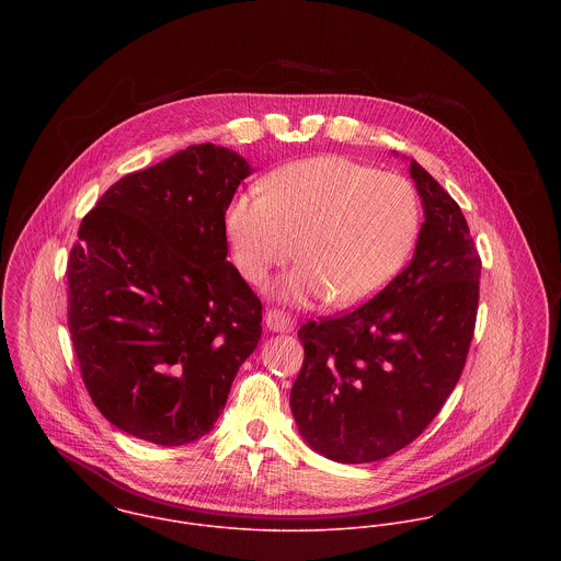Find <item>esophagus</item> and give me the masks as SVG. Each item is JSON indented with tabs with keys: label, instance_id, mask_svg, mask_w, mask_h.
I'll list each match as a JSON object with an SVG mask.
<instances>
[{
	"label": "esophagus",
	"instance_id": "esophagus-1",
	"mask_svg": "<svg viewBox=\"0 0 561 561\" xmlns=\"http://www.w3.org/2000/svg\"><path fill=\"white\" fill-rule=\"evenodd\" d=\"M265 325L272 330V332H291L296 321L291 320L287 313L278 311V309H272L265 313Z\"/></svg>",
	"mask_w": 561,
	"mask_h": 561
}]
</instances>
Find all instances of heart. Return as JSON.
I'll return each instance as SVG.
<instances>
[{
  "instance_id": "1",
  "label": "heart",
  "mask_w": 561,
  "mask_h": 561,
  "mask_svg": "<svg viewBox=\"0 0 561 561\" xmlns=\"http://www.w3.org/2000/svg\"><path fill=\"white\" fill-rule=\"evenodd\" d=\"M231 259L254 285L296 256L302 265L278 294L289 302L330 298L358 307L387 289L405 267L419 233L414 185L396 172L343 156L291 161L241 192L225 211Z\"/></svg>"
}]
</instances>
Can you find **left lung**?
Returning <instances> with one entry per match:
<instances>
[{
	"label": "left lung",
	"instance_id": "left-lung-1",
	"mask_svg": "<svg viewBox=\"0 0 561 561\" xmlns=\"http://www.w3.org/2000/svg\"><path fill=\"white\" fill-rule=\"evenodd\" d=\"M425 222L408 267L376 298L298 330L291 412L311 449L363 465L410 445L456 389L480 302L481 261L458 203L416 161Z\"/></svg>",
	"mask_w": 561,
	"mask_h": 561
}]
</instances>
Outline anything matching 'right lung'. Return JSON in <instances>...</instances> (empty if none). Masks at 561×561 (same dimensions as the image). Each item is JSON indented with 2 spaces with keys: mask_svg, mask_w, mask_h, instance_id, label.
I'll list each match as a JSON object with an SVG mask.
<instances>
[{
  "mask_svg": "<svg viewBox=\"0 0 561 561\" xmlns=\"http://www.w3.org/2000/svg\"><path fill=\"white\" fill-rule=\"evenodd\" d=\"M250 163L192 145L116 181L81 220L69 330L83 385L118 430L205 436L261 339V302L227 261L225 211Z\"/></svg>",
  "mask_w": 561,
  "mask_h": 561,
  "instance_id": "1",
  "label": "right lung"
}]
</instances>
